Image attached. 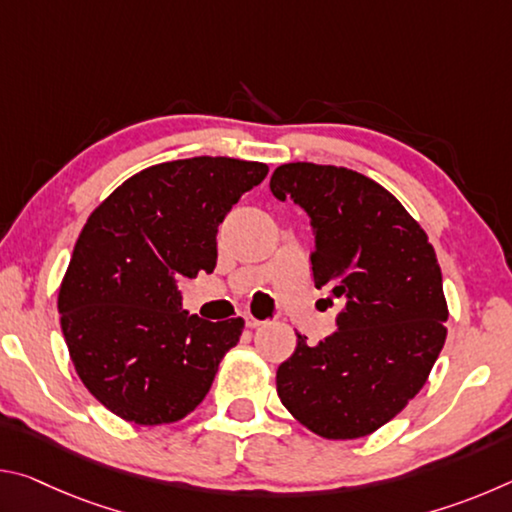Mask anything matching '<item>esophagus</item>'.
<instances>
[{"mask_svg": "<svg viewBox=\"0 0 512 512\" xmlns=\"http://www.w3.org/2000/svg\"><path fill=\"white\" fill-rule=\"evenodd\" d=\"M244 318H246V327H250V329H255V327H259V325H264V323H262V320H259V318H255L253 314H246Z\"/></svg>", "mask_w": 512, "mask_h": 512, "instance_id": "obj_1", "label": "esophagus"}]
</instances>
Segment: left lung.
Returning a JSON list of instances; mask_svg holds the SVG:
<instances>
[{"instance_id": "left-lung-1", "label": "left lung", "mask_w": 512, "mask_h": 512, "mask_svg": "<svg viewBox=\"0 0 512 512\" xmlns=\"http://www.w3.org/2000/svg\"><path fill=\"white\" fill-rule=\"evenodd\" d=\"M271 192L309 214L314 284L343 300L332 336L311 348L298 334L277 395L318 436L363 438L420 393L445 345L436 250L391 192L352 169L289 162L273 171Z\"/></svg>"}]
</instances>
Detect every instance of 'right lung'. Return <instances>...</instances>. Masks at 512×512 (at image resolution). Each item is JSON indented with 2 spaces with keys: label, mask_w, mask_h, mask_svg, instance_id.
<instances>
[{
  "label": "right lung",
  "mask_w": 512,
  "mask_h": 512,
  "mask_svg": "<svg viewBox=\"0 0 512 512\" xmlns=\"http://www.w3.org/2000/svg\"><path fill=\"white\" fill-rule=\"evenodd\" d=\"M266 173L210 155L153 164L83 225L58 291L60 327L85 388L121 420H183L239 343L244 318L189 316L176 280L214 271L219 223Z\"/></svg>",
  "instance_id": "obj_1"
}]
</instances>
